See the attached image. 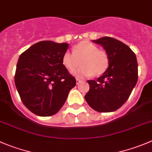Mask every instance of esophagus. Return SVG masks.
<instances>
[{"instance_id": "1", "label": "esophagus", "mask_w": 152, "mask_h": 152, "mask_svg": "<svg viewBox=\"0 0 152 152\" xmlns=\"http://www.w3.org/2000/svg\"><path fill=\"white\" fill-rule=\"evenodd\" d=\"M81 82H82V81H81L80 79H76V84H77V85H79V84Z\"/></svg>"}]
</instances>
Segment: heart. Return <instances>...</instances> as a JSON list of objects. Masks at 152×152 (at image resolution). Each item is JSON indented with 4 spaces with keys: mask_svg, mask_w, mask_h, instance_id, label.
I'll return each instance as SVG.
<instances>
[{
    "mask_svg": "<svg viewBox=\"0 0 152 152\" xmlns=\"http://www.w3.org/2000/svg\"><path fill=\"white\" fill-rule=\"evenodd\" d=\"M82 66L73 70L72 73L79 78H85L93 75L99 76L103 74L109 66V57L104 50H99L90 41H82L73 47V52L67 50L63 53L62 62L68 70L79 65Z\"/></svg>",
    "mask_w": 152,
    "mask_h": 152,
    "instance_id": "b5f03b06",
    "label": "heart"
}]
</instances>
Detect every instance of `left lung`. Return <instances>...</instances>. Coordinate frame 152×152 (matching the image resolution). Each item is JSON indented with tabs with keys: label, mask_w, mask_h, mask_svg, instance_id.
Instances as JSON below:
<instances>
[{
	"label": "left lung",
	"mask_w": 152,
	"mask_h": 152,
	"mask_svg": "<svg viewBox=\"0 0 152 152\" xmlns=\"http://www.w3.org/2000/svg\"><path fill=\"white\" fill-rule=\"evenodd\" d=\"M93 42L105 49L109 67L96 81L88 80L90 90L85 99L99 113L117 110L127 101L138 78L136 55L129 47L114 38L104 37Z\"/></svg>",
	"instance_id": "left-lung-1"
}]
</instances>
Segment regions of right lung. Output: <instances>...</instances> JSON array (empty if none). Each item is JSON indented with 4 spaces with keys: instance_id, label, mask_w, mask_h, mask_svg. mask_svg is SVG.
Returning <instances> with one entry per match:
<instances>
[{
    "instance_id": "add662e5",
    "label": "right lung",
    "mask_w": 152,
    "mask_h": 152,
    "mask_svg": "<svg viewBox=\"0 0 152 152\" xmlns=\"http://www.w3.org/2000/svg\"><path fill=\"white\" fill-rule=\"evenodd\" d=\"M67 48L68 44L64 42L41 41L20 56L15 86L23 104L37 115L56 114L76 85L75 77L62 62Z\"/></svg>"
}]
</instances>
